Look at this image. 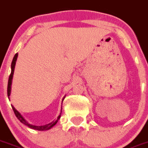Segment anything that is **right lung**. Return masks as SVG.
I'll list each match as a JSON object with an SVG mask.
<instances>
[{
  "instance_id": "add662e5",
  "label": "right lung",
  "mask_w": 148,
  "mask_h": 148,
  "mask_svg": "<svg viewBox=\"0 0 148 148\" xmlns=\"http://www.w3.org/2000/svg\"><path fill=\"white\" fill-rule=\"evenodd\" d=\"M17 54H15V56L14 57L13 60H12V72H11V74L9 75V78H8V87H7V94H8V97H9L10 96V92H11V85H12V78H13V74H14V67H15V64H16V59H17ZM12 107V109H13L15 115H16V117L19 120V121L21 123H24L25 125L27 126L28 127H29L30 129H36V130H38V131H45V130H48V129H51V127L54 126L56 123H57L58 120L60 119V115H59L58 119H57V121H53L51 123H49V124H46L44 125V126H34V125H32V124H29L28 123L25 119H23L22 115H20L19 112L14 108L13 106Z\"/></svg>"
}]
</instances>
